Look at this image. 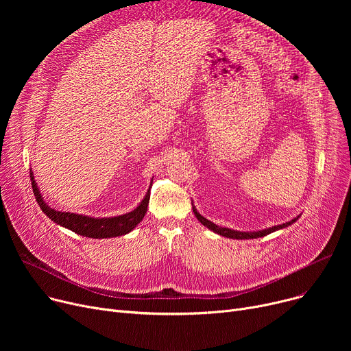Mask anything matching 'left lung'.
I'll list each match as a JSON object with an SVG mask.
<instances>
[{
	"instance_id": "left-lung-1",
	"label": "left lung",
	"mask_w": 351,
	"mask_h": 351,
	"mask_svg": "<svg viewBox=\"0 0 351 351\" xmlns=\"http://www.w3.org/2000/svg\"><path fill=\"white\" fill-rule=\"evenodd\" d=\"M192 209H193V213H195L196 219H197L199 222H200L202 225H204L205 228H208V229L212 230L213 233H217V234H220V236L229 237V239H237V241H241V239H257V237L266 236V234H269V233H273V232H276V230H280V229H285V228L293 225V223L296 222V220L300 217V215H299V216H296L294 219L289 220V222H286V223H282V225H278V226H271V228H266V229H262V230H256V232H241V230H233V229H229V228L217 226V225H215L213 222H210V220H208L206 217L202 216L193 205H192Z\"/></svg>"
}]
</instances>
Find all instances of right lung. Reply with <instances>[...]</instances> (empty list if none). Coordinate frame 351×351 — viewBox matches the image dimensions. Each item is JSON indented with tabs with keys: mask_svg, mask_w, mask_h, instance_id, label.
<instances>
[{
	"mask_svg": "<svg viewBox=\"0 0 351 351\" xmlns=\"http://www.w3.org/2000/svg\"><path fill=\"white\" fill-rule=\"evenodd\" d=\"M29 176H31L35 199L38 202L43 212L57 225L75 232L77 234L92 237V239L117 237V236H123V234H128L129 232H132L138 226V223L142 222V219L147 210V204H149L151 188H152V180H154L152 178L149 189H147L145 197L134 210L119 216H112V217H90L86 215L72 213V212H60L48 206V204L41 195L38 185H36L32 169L29 171Z\"/></svg>",
	"mask_w": 351,
	"mask_h": 351,
	"instance_id": "add662e5",
	"label": "right lung"
}]
</instances>
